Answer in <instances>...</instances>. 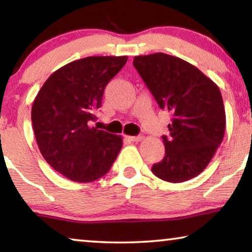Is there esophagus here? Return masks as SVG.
Returning <instances> with one entry per match:
<instances>
[{"mask_svg":"<svg viewBox=\"0 0 252 252\" xmlns=\"http://www.w3.org/2000/svg\"><path fill=\"white\" fill-rule=\"evenodd\" d=\"M127 140L130 141H140L143 140V136H126Z\"/></svg>","mask_w":252,"mask_h":252,"instance_id":"1","label":"esophagus"}]
</instances>
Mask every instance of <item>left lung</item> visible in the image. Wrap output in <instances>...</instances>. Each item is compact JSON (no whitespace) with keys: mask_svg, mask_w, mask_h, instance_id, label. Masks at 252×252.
I'll return each mask as SVG.
<instances>
[{"mask_svg":"<svg viewBox=\"0 0 252 252\" xmlns=\"http://www.w3.org/2000/svg\"><path fill=\"white\" fill-rule=\"evenodd\" d=\"M141 79L161 108L171 113L165 155L152 171L169 183H183L207 168L225 134L226 115L217 84L197 67L166 54L133 58Z\"/></svg>","mask_w":252,"mask_h":252,"instance_id":"1","label":"left lung"}]
</instances>
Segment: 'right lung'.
<instances>
[{
    "instance_id": "obj_1",
    "label": "right lung",
    "mask_w": 252,
    "mask_h": 252,
    "mask_svg": "<svg viewBox=\"0 0 252 252\" xmlns=\"http://www.w3.org/2000/svg\"><path fill=\"white\" fill-rule=\"evenodd\" d=\"M126 56H92L67 63L49 76L32 106V123L44 160L66 178L91 183L109 171L122 137L89 126L104 90Z\"/></svg>"
}]
</instances>
